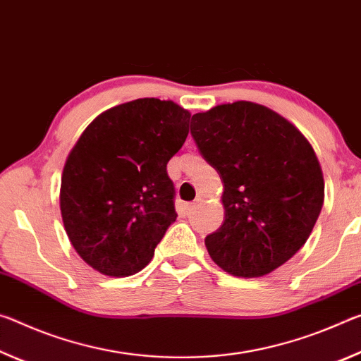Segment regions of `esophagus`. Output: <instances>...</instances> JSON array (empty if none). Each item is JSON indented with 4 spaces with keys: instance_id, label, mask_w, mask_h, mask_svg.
<instances>
[{
    "instance_id": "esophagus-1",
    "label": "esophagus",
    "mask_w": 361,
    "mask_h": 361,
    "mask_svg": "<svg viewBox=\"0 0 361 361\" xmlns=\"http://www.w3.org/2000/svg\"><path fill=\"white\" fill-rule=\"evenodd\" d=\"M197 204H198V202L187 203V204H185V212H187V214H190V212H192L195 208H197Z\"/></svg>"
}]
</instances>
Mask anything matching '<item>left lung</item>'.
I'll use <instances>...</instances> for the list:
<instances>
[{"mask_svg":"<svg viewBox=\"0 0 361 361\" xmlns=\"http://www.w3.org/2000/svg\"><path fill=\"white\" fill-rule=\"evenodd\" d=\"M190 133L224 184V224L204 238L211 259L245 279L279 269L304 246L323 206V173L309 140L247 100L195 114Z\"/></svg>","mask_w":361,"mask_h":361,"instance_id":"8db88e82","label":"left lung"}]
</instances>
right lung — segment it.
<instances>
[{
    "label": "right lung",
    "mask_w": 361,
    "mask_h": 361,
    "mask_svg": "<svg viewBox=\"0 0 361 361\" xmlns=\"http://www.w3.org/2000/svg\"><path fill=\"white\" fill-rule=\"evenodd\" d=\"M188 110L173 100L135 99L105 110L70 152L61 212L70 243L109 276H129L152 261L176 221L166 164L188 134Z\"/></svg>",
    "instance_id": "obj_1"
}]
</instances>
